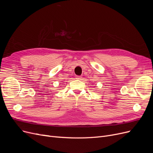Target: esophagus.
Returning a JSON list of instances; mask_svg holds the SVG:
<instances>
[{
	"mask_svg": "<svg viewBox=\"0 0 153 153\" xmlns=\"http://www.w3.org/2000/svg\"><path fill=\"white\" fill-rule=\"evenodd\" d=\"M81 78H82L81 76H76V79H77V80H81Z\"/></svg>",
	"mask_w": 153,
	"mask_h": 153,
	"instance_id": "obj_1",
	"label": "esophagus"
}]
</instances>
